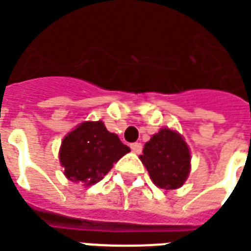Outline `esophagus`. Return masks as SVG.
<instances>
[{
    "label": "esophagus",
    "instance_id": "esophagus-1",
    "mask_svg": "<svg viewBox=\"0 0 251 251\" xmlns=\"http://www.w3.org/2000/svg\"><path fill=\"white\" fill-rule=\"evenodd\" d=\"M130 148H132V151L134 154H140L141 151H143V146H141V143H133L130 144Z\"/></svg>",
    "mask_w": 251,
    "mask_h": 251
}]
</instances>
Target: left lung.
Here are the masks:
<instances>
[{
  "mask_svg": "<svg viewBox=\"0 0 251 251\" xmlns=\"http://www.w3.org/2000/svg\"><path fill=\"white\" fill-rule=\"evenodd\" d=\"M140 159L155 185L163 190L180 188L190 175V148L181 134L168 127L146 143Z\"/></svg>",
  "mask_w": 251,
  "mask_h": 251,
  "instance_id": "left-lung-1",
  "label": "left lung"
}]
</instances>
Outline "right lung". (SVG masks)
<instances>
[{
    "label": "right lung",
    "mask_w": 251,
    "mask_h": 251,
    "mask_svg": "<svg viewBox=\"0 0 251 251\" xmlns=\"http://www.w3.org/2000/svg\"><path fill=\"white\" fill-rule=\"evenodd\" d=\"M129 151L130 148L115 133L108 132L101 121H86L63 139L59 159L68 180L93 185Z\"/></svg>",
    "instance_id": "add662e5"
}]
</instances>
